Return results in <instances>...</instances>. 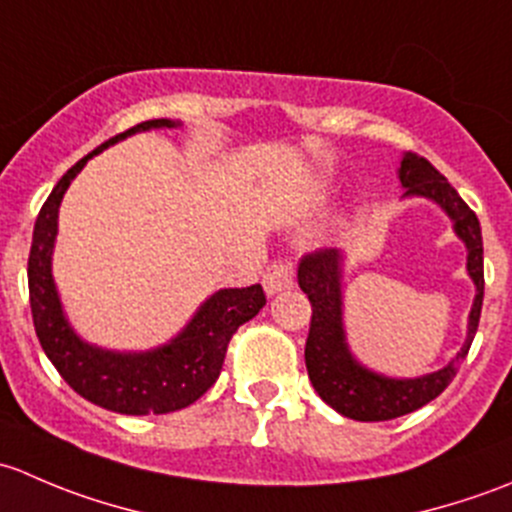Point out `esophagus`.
Returning <instances> with one entry per match:
<instances>
[{
	"instance_id": "esophagus-1",
	"label": "esophagus",
	"mask_w": 512,
	"mask_h": 512,
	"mask_svg": "<svg viewBox=\"0 0 512 512\" xmlns=\"http://www.w3.org/2000/svg\"><path fill=\"white\" fill-rule=\"evenodd\" d=\"M262 285H265V292L277 294L282 289H289L294 285V265L289 260H275L267 265L265 275H262Z\"/></svg>"
}]
</instances>
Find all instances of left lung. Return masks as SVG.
<instances>
[{"mask_svg":"<svg viewBox=\"0 0 512 512\" xmlns=\"http://www.w3.org/2000/svg\"><path fill=\"white\" fill-rule=\"evenodd\" d=\"M404 195H423L436 200L448 215L458 237L468 247V275L476 282V302L468 322V339L461 352L441 371L421 376V379H386V376L366 371L349 354L342 327V255L339 250L319 247L299 260V287L312 304L307 344H304V364L314 391L327 401L334 411L354 421H391L421 409L428 401L443 394L458 366L466 359L473 337L478 332L480 309H483V237L480 223L466 200L456 193L451 183L414 151H404L399 168Z\"/></svg>","mask_w":512,"mask_h":512,"instance_id":"1","label":"left lung"}]
</instances>
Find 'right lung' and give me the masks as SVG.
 Instances as JSON below:
<instances>
[{"label": "right lung", "mask_w": 512, "mask_h": 512, "mask_svg": "<svg viewBox=\"0 0 512 512\" xmlns=\"http://www.w3.org/2000/svg\"><path fill=\"white\" fill-rule=\"evenodd\" d=\"M173 126L175 121L168 118H153L101 143L96 151L66 170L64 178L41 205L34 223L27 275L29 304H32V319L41 349L76 394L118 414H168L195 404L218 381L227 344L237 327L250 322L267 304L260 285L220 289L200 307L183 334L156 352L146 354H113L89 347L71 332L69 322L61 314L59 294L51 280V250H54L56 218L66 188L84 168L86 160L101 153L108 143L121 141L136 131Z\"/></svg>", "instance_id": "add662e5"}]
</instances>
